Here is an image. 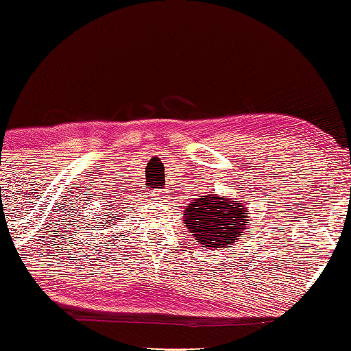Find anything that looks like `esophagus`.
Instances as JSON below:
<instances>
[{
	"mask_svg": "<svg viewBox=\"0 0 351 351\" xmlns=\"http://www.w3.org/2000/svg\"><path fill=\"white\" fill-rule=\"evenodd\" d=\"M155 194H157V196H162V194H160V191H155Z\"/></svg>",
	"mask_w": 351,
	"mask_h": 351,
	"instance_id": "1",
	"label": "esophagus"
}]
</instances>
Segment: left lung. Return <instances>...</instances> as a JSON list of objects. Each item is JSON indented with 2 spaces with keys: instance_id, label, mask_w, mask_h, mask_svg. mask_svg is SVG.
I'll return each instance as SVG.
<instances>
[{
  "instance_id": "obj_1",
  "label": "left lung",
  "mask_w": 351,
  "mask_h": 351,
  "mask_svg": "<svg viewBox=\"0 0 351 351\" xmlns=\"http://www.w3.org/2000/svg\"><path fill=\"white\" fill-rule=\"evenodd\" d=\"M184 225L206 250L227 247L243 239L247 225V207L239 201L214 196L194 199L184 212Z\"/></svg>"
}]
</instances>
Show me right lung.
<instances>
[{
    "label": "right lung",
    "instance_id": "obj_1",
    "mask_svg": "<svg viewBox=\"0 0 351 351\" xmlns=\"http://www.w3.org/2000/svg\"><path fill=\"white\" fill-rule=\"evenodd\" d=\"M114 217H117V214H113V217H110V214H108V217H106V220H105V221H110L108 219H114Z\"/></svg>",
    "mask_w": 351,
    "mask_h": 351
}]
</instances>
